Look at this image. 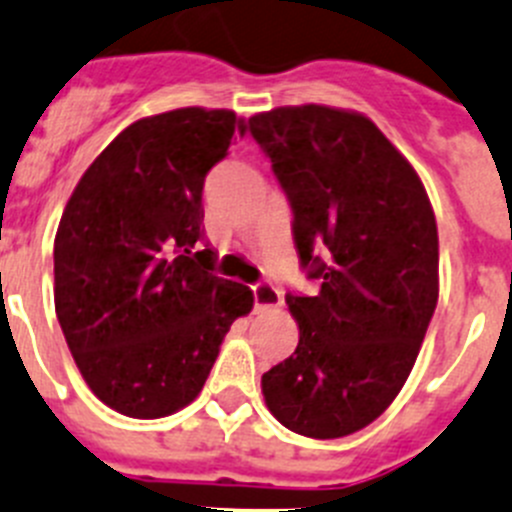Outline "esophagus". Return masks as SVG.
<instances>
[{
	"instance_id": "obj_1",
	"label": "esophagus",
	"mask_w": 512,
	"mask_h": 512,
	"mask_svg": "<svg viewBox=\"0 0 512 512\" xmlns=\"http://www.w3.org/2000/svg\"><path fill=\"white\" fill-rule=\"evenodd\" d=\"M279 304H281V294L274 284H269V281L253 284V306H256V311L276 309Z\"/></svg>"
}]
</instances>
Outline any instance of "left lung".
I'll use <instances>...</instances> for the list:
<instances>
[{
  "instance_id": "obj_1",
  "label": "left lung",
  "mask_w": 512,
  "mask_h": 512,
  "mask_svg": "<svg viewBox=\"0 0 512 512\" xmlns=\"http://www.w3.org/2000/svg\"><path fill=\"white\" fill-rule=\"evenodd\" d=\"M291 208L299 266L286 294L294 354L261 377L271 415L316 440L377 420L410 377L437 306V223L422 180L369 118L324 105L248 120Z\"/></svg>"
}]
</instances>
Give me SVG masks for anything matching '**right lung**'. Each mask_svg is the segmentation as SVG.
Here are the masks:
<instances>
[{
    "mask_svg": "<svg viewBox=\"0 0 512 512\" xmlns=\"http://www.w3.org/2000/svg\"><path fill=\"white\" fill-rule=\"evenodd\" d=\"M246 125L180 107L125 128L85 170L55 238V309L92 392L155 420L191 405L253 294L213 274L203 183Z\"/></svg>",
    "mask_w": 512,
    "mask_h": 512,
    "instance_id": "right-lung-1",
    "label": "right lung"
}]
</instances>
